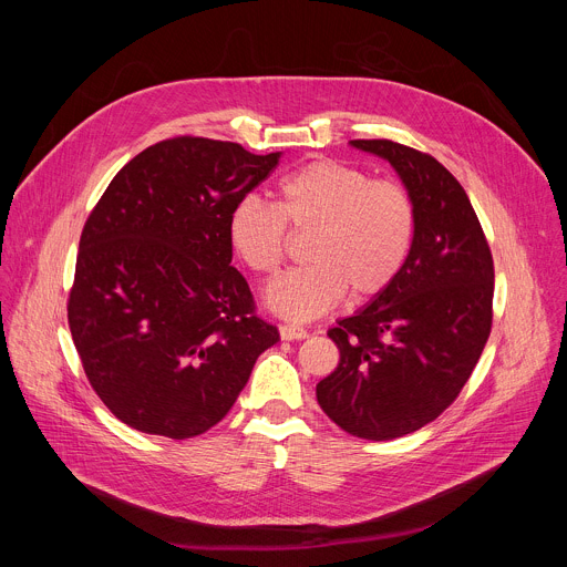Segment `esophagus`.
Here are the masks:
<instances>
[{"instance_id": "34e87169", "label": "esophagus", "mask_w": 567, "mask_h": 567, "mask_svg": "<svg viewBox=\"0 0 567 567\" xmlns=\"http://www.w3.org/2000/svg\"><path fill=\"white\" fill-rule=\"evenodd\" d=\"M280 339L282 341H302V339H307V330L300 326H280Z\"/></svg>"}]
</instances>
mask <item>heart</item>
Listing matches in <instances>:
<instances>
[{"label": "heart", "mask_w": 567, "mask_h": 567, "mask_svg": "<svg viewBox=\"0 0 567 567\" xmlns=\"http://www.w3.org/2000/svg\"><path fill=\"white\" fill-rule=\"evenodd\" d=\"M313 233L302 269L267 289V305L289 320H311L381 296L401 274L415 237L406 186L372 179L337 158H313L278 186V204L241 197L228 215V241L254 274L271 278L287 258L289 233Z\"/></svg>", "instance_id": "1"}]
</instances>
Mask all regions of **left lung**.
Instances as JSON below:
<instances>
[{
	"label": "left lung",
	"instance_id": "left-lung-1",
	"mask_svg": "<svg viewBox=\"0 0 567 567\" xmlns=\"http://www.w3.org/2000/svg\"><path fill=\"white\" fill-rule=\"evenodd\" d=\"M352 145L399 173L415 237L390 289L328 332L341 359L316 399L346 433L383 442L437 420L468 381L492 332L494 258L464 188L435 156L388 138Z\"/></svg>",
	"mask_w": 567,
	"mask_h": 567
}]
</instances>
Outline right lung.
<instances>
[{
  "label": "right lung",
  "instance_id": "obj_1",
  "mask_svg": "<svg viewBox=\"0 0 567 567\" xmlns=\"http://www.w3.org/2000/svg\"><path fill=\"white\" fill-rule=\"evenodd\" d=\"M278 158L190 134L158 141L90 213L69 330L94 392L123 424L171 440L206 433L280 341L230 267L228 241L233 206Z\"/></svg>",
  "mask_w": 567,
  "mask_h": 567
}]
</instances>
